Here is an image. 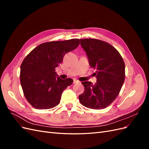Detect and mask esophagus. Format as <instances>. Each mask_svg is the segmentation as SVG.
Instances as JSON below:
<instances>
[{
	"label": "esophagus",
	"mask_w": 149,
	"mask_h": 149,
	"mask_svg": "<svg viewBox=\"0 0 149 149\" xmlns=\"http://www.w3.org/2000/svg\"><path fill=\"white\" fill-rule=\"evenodd\" d=\"M79 83V81L74 79V81H73V84H76V83Z\"/></svg>",
	"instance_id": "obj_1"
}]
</instances>
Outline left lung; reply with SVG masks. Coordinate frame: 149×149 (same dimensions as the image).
<instances>
[{"mask_svg":"<svg viewBox=\"0 0 149 149\" xmlns=\"http://www.w3.org/2000/svg\"><path fill=\"white\" fill-rule=\"evenodd\" d=\"M87 54L89 65L96 70V83H81L84 91L79 96L81 104L89 109H102L118 97L125 80V63L119 52L100 40L80 39Z\"/></svg>","mask_w":149,"mask_h":149,"instance_id":"obj_1","label":"left lung"}]
</instances>
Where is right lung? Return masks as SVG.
I'll return each mask as SVG.
<instances>
[{
  "label": "right lung",
  "mask_w": 149,
  "mask_h": 149,
  "mask_svg": "<svg viewBox=\"0 0 149 149\" xmlns=\"http://www.w3.org/2000/svg\"><path fill=\"white\" fill-rule=\"evenodd\" d=\"M78 38L45 42L35 47L24 58L20 79L26 100L37 109H48L60 102L63 91L72 84L71 78H56V67L66 53L77 48Z\"/></svg>",
  "instance_id": "obj_1"
}]
</instances>
